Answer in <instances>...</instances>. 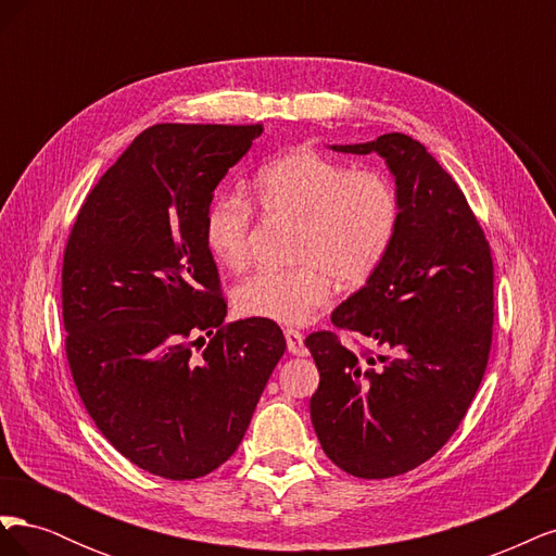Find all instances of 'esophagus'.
<instances>
[{"label":"esophagus","instance_id":"34e87169","mask_svg":"<svg viewBox=\"0 0 556 556\" xmlns=\"http://www.w3.org/2000/svg\"><path fill=\"white\" fill-rule=\"evenodd\" d=\"M285 341H288V350L296 357H306L308 348L304 345V333L296 329H285Z\"/></svg>","mask_w":556,"mask_h":556}]
</instances>
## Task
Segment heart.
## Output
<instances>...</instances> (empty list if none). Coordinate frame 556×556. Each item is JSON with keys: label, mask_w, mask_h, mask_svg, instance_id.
I'll list each match as a JSON object with an SVG mask.
<instances>
[{"label": "heart", "mask_w": 556, "mask_h": 556, "mask_svg": "<svg viewBox=\"0 0 556 556\" xmlns=\"http://www.w3.org/2000/svg\"><path fill=\"white\" fill-rule=\"evenodd\" d=\"M250 192L271 217L296 220L290 271L245 278L233 301L248 317L278 325H306L331 296V278L359 288L390 252L401 217L394 182L380 172L352 166L311 150H292L252 176ZM252 208L237 192L217 194L204 215V243L211 257L241 271L250 257Z\"/></svg>", "instance_id": "1"}]
</instances>
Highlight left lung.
Segmentation results:
<instances>
[{
    "instance_id": "left-lung-1",
    "label": "left lung",
    "mask_w": 556,
    "mask_h": 556,
    "mask_svg": "<svg viewBox=\"0 0 556 556\" xmlns=\"http://www.w3.org/2000/svg\"><path fill=\"white\" fill-rule=\"evenodd\" d=\"M331 150L380 155L401 217L378 271L331 313L333 327L362 336L376 355L359 359L333 331L306 339L319 371L311 419L345 473L394 478L447 443L478 392L492 345L494 266L459 185L422 143L394 131Z\"/></svg>"
}]
</instances>
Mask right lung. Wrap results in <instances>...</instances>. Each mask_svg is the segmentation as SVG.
Returning <instances> with one entry per match:
<instances>
[{"instance_id":"right-lung-1","label":"right lung","mask_w":556,"mask_h":556,"mask_svg":"<svg viewBox=\"0 0 556 556\" xmlns=\"http://www.w3.org/2000/svg\"><path fill=\"white\" fill-rule=\"evenodd\" d=\"M262 131L148 127L99 178L66 241L62 317L76 390L104 439L153 476L194 480L225 464L288 348L271 319L223 325L204 243L213 190Z\"/></svg>"}]
</instances>
